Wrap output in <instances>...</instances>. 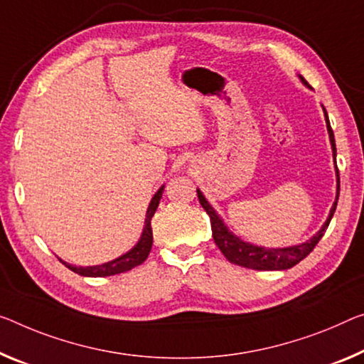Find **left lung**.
I'll use <instances>...</instances> for the list:
<instances>
[{
    "mask_svg": "<svg viewBox=\"0 0 364 364\" xmlns=\"http://www.w3.org/2000/svg\"><path fill=\"white\" fill-rule=\"evenodd\" d=\"M299 80L304 86L309 87L307 81L301 75H299ZM322 110H323V117H326L328 138H331V144H332L335 174H337V197H335V201L331 208V213H328V218L326 220V223H323L322 228L318 229V231L311 239H307L306 242L289 245V247H277V249L275 247L270 249V247H264V245H254L250 242H245V240H242L240 237H237L236 234H232L231 231H229L228 226L225 225V221L221 220V216L218 215L213 206L208 203V200L205 198V195L201 193V190L197 188L200 203L210 216L215 244L218 245V249L221 250L223 255H225L226 259L231 262V264L239 265V267H245V268H252V270H288V268L294 267L296 264H299L301 260L306 259V257L309 255L312 250H314L318 240L322 239L323 232L327 231L328 223H331L332 216L335 213V208H337L338 193H340V177H338V169H337V148H335L333 132H332L331 122H328L327 110L323 109V105H322Z\"/></svg>",
    "mask_w": 364,
    "mask_h": 364,
    "instance_id": "left-lung-1",
    "label": "left lung"
}]
</instances>
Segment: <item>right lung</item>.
Segmentation results:
<instances>
[{"label": "right lung", "instance_id": "obj_1", "mask_svg": "<svg viewBox=\"0 0 364 364\" xmlns=\"http://www.w3.org/2000/svg\"><path fill=\"white\" fill-rule=\"evenodd\" d=\"M163 192H164V186L154 193L153 198H151L141 236H139L138 242L133 245L128 252H125L120 257H117V259H114V260L105 262V264L92 265V267H76V265H71V264H68V262H63L60 259L61 264H63L65 267H68L71 272L77 273V275L94 277V278L117 275V273H124V272L132 270V268H135L138 265H141L143 262L148 259V255L151 252V245H153V229H151V218H153L156 213V208H158L159 200H161V197H163Z\"/></svg>", "mask_w": 364, "mask_h": 364}]
</instances>
